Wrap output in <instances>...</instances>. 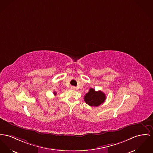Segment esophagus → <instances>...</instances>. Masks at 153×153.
I'll list each match as a JSON object with an SVG mask.
<instances>
[{
	"label": "esophagus",
	"instance_id": "obj_1",
	"mask_svg": "<svg viewBox=\"0 0 153 153\" xmlns=\"http://www.w3.org/2000/svg\"><path fill=\"white\" fill-rule=\"evenodd\" d=\"M71 89L72 90H75V87L74 86H72L71 87Z\"/></svg>",
	"mask_w": 153,
	"mask_h": 153
}]
</instances>
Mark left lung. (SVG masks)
Segmentation results:
<instances>
[{
  "label": "left lung",
  "instance_id": "8db88e82",
  "mask_svg": "<svg viewBox=\"0 0 153 153\" xmlns=\"http://www.w3.org/2000/svg\"><path fill=\"white\" fill-rule=\"evenodd\" d=\"M105 94L102 91H95L91 88L89 92L84 96V100L90 106L97 107L103 103L105 100Z\"/></svg>",
  "mask_w": 153,
  "mask_h": 153
}]
</instances>
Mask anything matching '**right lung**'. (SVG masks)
I'll use <instances>...</instances> for the list:
<instances>
[{"instance_id": "right-lung-1", "label": "right lung", "mask_w": 153, "mask_h": 153, "mask_svg": "<svg viewBox=\"0 0 153 153\" xmlns=\"http://www.w3.org/2000/svg\"><path fill=\"white\" fill-rule=\"evenodd\" d=\"M53 94H54V95H56V92H53Z\"/></svg>"}]
</instances>
